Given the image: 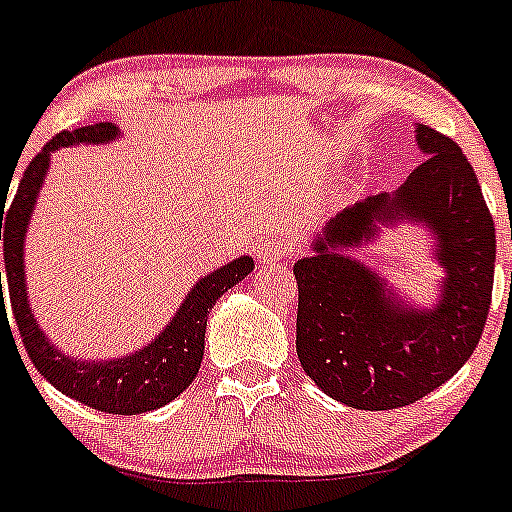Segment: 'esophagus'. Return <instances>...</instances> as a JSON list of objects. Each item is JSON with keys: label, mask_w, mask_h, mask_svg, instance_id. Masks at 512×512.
Instances as JSON below:
<instances>
[{"label": "esophagus", "mask_w": 512, "mask_h": 512, "mask_svg": "<svg viewBox=\"0 0 512 512\" xmlns=\"http://www.w3.org/2000/svg\"><path fill=\"white\" fill-rule=\"evenodd\" d=\"M288 256H293V244H288V241L268 239L256 246V258L261 263H276L280 258H288Z\"/></svg>", "instance_id": "34e87169"}]
</instances>
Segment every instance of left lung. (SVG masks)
Returning a JSON list of instances; mask_svg holds the SVG:
<instances>
[{
  "label": "left lung",
  "instance_id": "8db88e82",
  "mask_svg": "<svg viewBox=\"0 0 512 512\" xmlns=\"http://www.w3.org/2000/svg\"><path fill=\"white\" fill-rule=\"evenodd\" d=\"M415 141L425 161L408 180L334 214L293 266L300 364L356 410L403 408L449 381L474 354L491 305L496 227L474 168L430 126L415 124ZM398 223H420L435 244L443 278L430 308L350 254Z\"/></svg>",
  "mask_w": 512,
  "mask_h": 512
}]
</instances>
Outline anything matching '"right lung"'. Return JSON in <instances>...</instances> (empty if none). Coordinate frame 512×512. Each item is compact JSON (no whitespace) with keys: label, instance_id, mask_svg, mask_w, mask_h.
Masks as SVG:
<instances>
[{"label":"right lung","instance_id":"right-lung-1","mask_svg":"<svg viewBox=\"0 0 512 512\" xmlns=\"http://www.w3.org/2000/svg\"><path fill=\"white\" fill-rule=\"evenodd\" d=\"M119 136L122 131L117 124L102 122L75 131H60L43 146V151L24 170L12 207L4 210L2 205L4 268H7L9 300H12L16 327L38 373L60 393L87 408L112 412V415H141V412L163 408L190 386L205 354L207 315L214 302L254 271V258L239 256L202 276L188 290L185 300L180 302L166 327L156 334V339L131 354L114 356V359H107V356L82 359V356H70L58 349L34 317L29 290H26L24 246L31 214L51 170V153L80 144H112ZM2 315H7L4 295Z\"/></svg>","mask_w":512,"mask_h":512}]
</instances>
